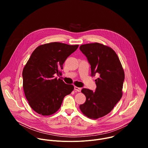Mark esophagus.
Masks as SVG:
<instances>
[{
  "mask_svg": "<svg viewBox=\"0 0 148 148\" xmlns=\"http://www.w3.org/2000/svg\"><path fill=\"white\" fill-rule=\"evenodd\" d=\"M74 90L78 92H80L81 91V88L79 87H74Z\"/></svg>",
  "mask_w": 148,
  "mask_h": 148,
  "instance_id": "obj_1",
  "label": "esophagus"
}]
</instances>
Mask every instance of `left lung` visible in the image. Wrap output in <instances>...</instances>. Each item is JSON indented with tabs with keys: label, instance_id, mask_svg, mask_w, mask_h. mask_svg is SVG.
Instances as JSON below:
<instances>
[{
	"label": "left lung",
	"instance_id": "obj_1",
	"mask_svg": "<svg viewBox=\"0 0 148 148\" xmlns=\"http://www.w3.org/2000/svg\"><path fill=\"white\" fill-rule=\"evenodd\" d=\"M79 50L91 65V75H99L95 80V91L81 90L86 101L79 109L87 117L98 119L109 114L121 99L124 71L117 54L109 47L95 43L81 45Z\"/></svg>",
	"mask_w": 148,
	"mask_h": 148
}]
</instances>
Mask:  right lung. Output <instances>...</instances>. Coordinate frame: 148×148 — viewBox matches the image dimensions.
<instances>
[{"instance_id":"add662e5","label":"right lung","mask_w":148,"mask_h":148,"mask_svg":"<svg viewBox=\"0 0 148 148\" xmlns=\"http://www.w3.org/2000/svg\"><path fill=\"white\" fill-rule=\"evenodd\" d=\"M78 47L54 42L41 45L32 53L23 70V87L30 106L38 114L55 113L74 90L73 85L54 76L61 74L64 61Z\"/></svg>"}]
</instances>
